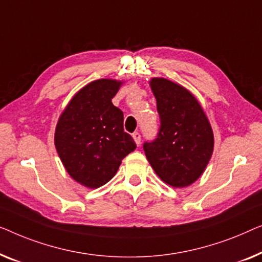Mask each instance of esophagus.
I'll return each instance as SVG.
<instances>
[{
    "label": "esophagus",
    "mask_w": 262,
    "mask_h": 262,
    "mask_svg": "<svg viewBox=\"0 0 262 262\" xmlns=\"http://www.w3.org/2000/svg\"><path fill=\"white\" fill-rule=\"evenodd\" d=\"M133 139H134L136 145L140 146V143H141V135H140V133H138V132L133 133Z\"/></svg>",
    "instance_id": "esophagus-1"
}]
</instances>
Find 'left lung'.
<instances>
[{"label": "left lung", "instance_id": "1", "mask_svg": "<svg viewBox=\"0 0 262 262\" xmlns=\"http://www.w3.org/2000/svg\"><path fill=\"white\" fill-rule=\"evenodd\" d=\"M157 99L160 127L157 138L143 143L150 166L164 183L185 187L200 178L213 150V134L196 97L165 78L149 82Z\"/></svg>", "mask_w": 262, "mask_h": 262}]
</instances>
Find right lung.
<instances>
[{
  "label": "right lung",
  "instance_id": "1",
  "mask_svg": "<svg viewBox=\"0 0 262 262\" xmlns=\"http://www.w3.org/2000/svg\"><path fill=\"white\" fill-rule=\"evenodd\" d=\"M121 84L114 79L89 83L73 96L57 123L59 158L69 174L89 189L108 183L136 148L123 129L122 110L112 102Z\"/></svg>",
  "mask_w": 262,
  "mask_h": 262
}]
</instances>
